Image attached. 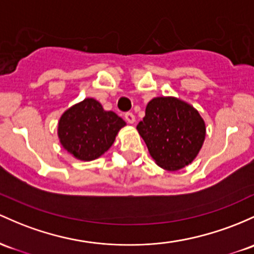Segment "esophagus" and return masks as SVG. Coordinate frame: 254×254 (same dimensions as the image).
<instances>
[{
	"instance_id": "esophagus-1",
	"label": "esophagus",
	"mask_w": 254,
	"mask_h": 254,
	"mask_svg": "<svg viewBox=\"0 0 254 254\" xmlns=\"http://www.w3.org/2000/svg\"><path fill=\"white\" fill-rule=\"evenodd\" d=\"M125 121L129 123V124H133V123H135V116L130 112L125 113Z\"/></svg>"
}]
</instances>
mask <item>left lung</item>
I'll return each instance as SVG.
<instances>
[{
	"mask_svg": "<svg viewBox=\"0 0 254 254\" xmlns=\"http://www.w3.org/2000/svg\"><path fill=\"white\" fill-rule=\"evenodd\" d=\"M155 164L177 171L196 158L204 144L206 125L191 105L174 96L154 97L136 127Z\"/></svg>",
	"mask_w": 254,
	"mask_h": 254,
	"instance_id": "8db88e82",
	"label": "left lung"
}]
</instances>
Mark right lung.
<instances>
[{"label": "right lung", "mask_w": 254, "mask_h": 254, "mask_svg": "<svg viewBox=\"0 0 254 254\" xmlns=\"http://www.w3.org/2000/svg\"><path fill=\"white\" fill-rule=\"evenodd\" d=\"M125 123L112 111L88 97L71 106L60 117L58 136L61 146L73 158L91 161L111 148Z\"/></svg>", "instance_id": "1"}]
</instances>
